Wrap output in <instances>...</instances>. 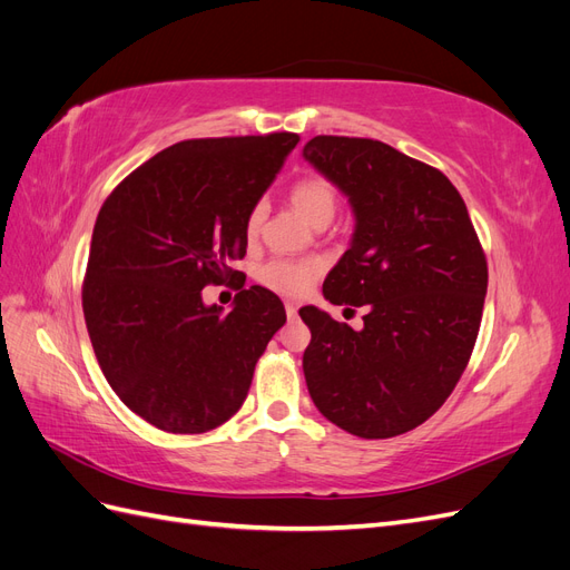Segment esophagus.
I'll return each instance as SVG.
<instances>
[{
  "mask_svg": "<svg viewBox=\"0 0 570 570\" xmlns=\"http://www.w3.org/2000/svg\"><path fill=\"white\" fill-rule=\"evenodd\" d=\"M285 314H287V318H297V304L285 302Z\"/></svg>",
  "mask_w": 570,
  "mask_h": 570,
  "instance_id": "obj_1",
  "label": "esophagus"
}]
</instances>
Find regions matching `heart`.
Masks as SVG:
<instances>
[{
	"label": "heart",
	"instance_id": "b5f03b06",
	"mask_svg": "<svg viewBox=\"0 0 570 570\" xmlns=\"http://www.w3.org/2000/svg\"><path fill=\"white\" fill-rule=\"evenodd\" d=\"M289 202L306 220H312L316 228H323L337 214L340 197L331 180H325L321 176H306L289 187ZM264 218H266V204L256 202L245 218L247 237H256L262 233ZM318 275H321V264L314 262V258H304V262L273 258V262L258 268L256 278L273 292L295 297L312 287Z\"/></svg>",
	"mask_w": 570,
	"mask_h": 570
}]
</instances>
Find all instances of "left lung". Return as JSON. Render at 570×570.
<instances>
[{"label":"left lung","instance_id":"8db88e82","mask_svg":"<svg viewBox=\"0 0 570 570\" xmlns=\"http://www.w3.org/2000/svg\"><path fill=\"white\" fill-rule=\"evenodd\" d=\"M304 159L350 197L356 228L323 297L364 306L354 331L316 306L302 366L323 416L364 440L425 423L469 366L488 292L485 252L442 170L368 137L316 135Z\"/></svg>","mask_w":570,"mask_h":570}]
</instances>
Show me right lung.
<instances>
[{
	"mask_svg": "<svg viewBox=\"0 0 570 570\" xmlns=\"http://www.w3.org/2000/svg\"><path fill=\"white\" fill-rule=\"evenodd\" d=\"M299 135L204 137L159 151L101 204L82 314L99 368L130 411L199 435L243 406L258 356L285 323L271 289H239L230 314L202 289L233 281L245 218Z\"/></svg>",
	"mask_w": 570,
	"mask_h": 570,
	"instance_id": "right-lung-1",
	"label": "right lung"
}]
</instances>
